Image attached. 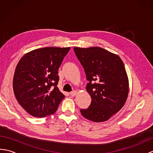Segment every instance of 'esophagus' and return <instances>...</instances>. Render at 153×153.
Listing matches in <instances>:
<instances>
[{
    "instance_id": "34e87169",
    "label": "esophagus",
    "mask_w": 153,
    "mask_h": 153,
    "mask_svg": "<svg viewBox=\"0 0 153 153\" xmlns=\"http://www.w3.org/2000/svg\"><path fill=\"white\" fill-rule=\"evenodd\" d=\"M76 95H77V91H72V92L70 93V95L72 96V97L76 96Z\"/></svg>"
}]
</instances>
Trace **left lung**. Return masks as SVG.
<instances>
[{"mask_svg": "<svg viewBox=\"0 0 153 153\" xmlns=\"http://www.w3.org/2000/svg\"><path fill=\"white\" fill-rule=\"evenodd\" d=\"M74 49L89 82L86 89L91 97L89 108L80 112L92 122H105L121 110L128 98L129 80L124 64L118 55L102 48Z\"/></svg>", "mask_w": 153, "mask_h": 153, "instance_id": "8db88e82", "label": "left lung"}]
</instances>
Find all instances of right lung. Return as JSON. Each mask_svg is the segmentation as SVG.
<instances>
[{
	"label": "right lung",
	"mask_w": 153,
	"mask_h": 153,
	"mask_svg": "<svg viewBox=\"0 0 153 153\" xmlns=\"http://www.w3.org/2000/svg\"><path fill=\"white\" fill-rule=\"evenodd\" d=\"M70 47H45L25 54L16 66L13 89L23 108L43 118L56 111L65 96L57 85L58 68Z\"/></svg>",
	"instance_id": "obj_1"
}]
</instances>
